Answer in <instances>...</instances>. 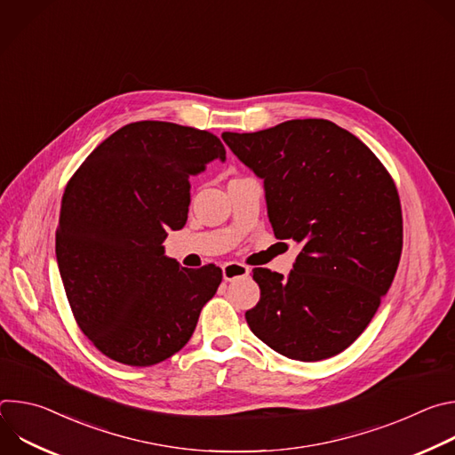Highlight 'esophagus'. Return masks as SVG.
<instances>
[{
	"label": "esophagus",
	"instance_id": "obj_1",
	"mask_svg": "<svg viewBox=\"0 0 455 455\" xmlns=\"http://www.w3.org/2000/svg\"><path fill=\"white\" fill-rule=\"evenodd\" d=\"M250 268L244 267L243 263L237 261H228L223 265V279L225 281H235V279H243L248 277Z\"/></svg>",
	"mask_w": 455,
	"mask_h": 455
}]
</instances>
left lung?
Listing matches in <instances>:
<instances>
[{
  "mask_svg": "<svg viewBox=\"0 0 455 455\" xmlns=\"http://www.w3.org/2000/svg\"><path fill=\"white\" fill-rule=\"evenodd\" d=\"M221 139L263 180L275 237L300 244L286 277L253 268L261 299L244 313L251 333L291 360L342 353L398 270L403 220L393 178L362 140L323 118Z\"/></svg>",
  "mask_w": 455,
  "mask_h": 455,
  "instance_id": "1",
  "label": "left lung"
}]
</instances>
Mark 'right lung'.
<instances>
[{
  "instance_id": "add662e5",
  "label": "right lung",
  "mask_w": 455,
  "mask_h": 455,
  "mask_svg": "<svg viewBox=\"0 0 455 455\" xmlns=\"http://www.w3.org/2000/svg\"><path fill=\"white\" fill-rule=\"evenodd\" d=\"M218 137L172 122L120 127L64 190L55 255L81 331L115 362L148 367L178 353L223 279L165 255L190 205V174L225 162Z\"/></svg>"
}]
</instances>
